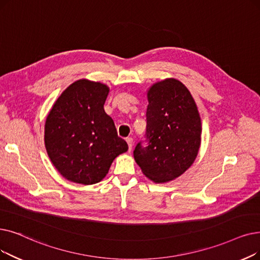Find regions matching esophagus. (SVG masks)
<instances>
[{
  "instance_id": "1",
  "label": "esophagus",
  "mask_w": 260,
  "mask_h": 260,
  "mask_svg": "<svg viewBox=\"0 0 260 260\" xmlns=\"http://www.w3.org/2000/svg\"><path fill=\"white\" fill-rule=\"evenodd\" d=\"M126 142L128 144V151H132V149H133V138L132 137H127L126 138Z\"/></svg>"
}]
</instances>
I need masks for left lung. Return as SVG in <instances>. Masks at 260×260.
Masks as SVG:
<instances>
[{"mask_svg":"<svg viewBox=\"0 0 260 260\" xmlns=\"http://www.w3.org/2000/svg\"><path fill=\"white\" fill-rule=\"evenodd\" d=\"M146 131L134 151L145 176L165 183L193 164L201 144V118L192 95L179 81L157 83L148 92Z\"/></svg>","mask_w":260,"mask_h":260,"instance_id":"obj_1","label":"left lung"}]
</instances>
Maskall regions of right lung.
<instances>
[{
  "label": "right lung",
  "mask_w": 260,
  "mask_h": 260,
  "mask_svg": "<svg viewBox=\"0 0 260 260\" xmlns=\"http://www.w3.org/2000/svg\"><path fill=\"white\" fill-rule=\"evenodd\" d=\"M106 85L80 80L68 87L46 121L44 142L51 161L71 182L92 185L108 173L128 145L104 110Z\"/></svg>",
  "instance_id": "1"
}]
</instances>
